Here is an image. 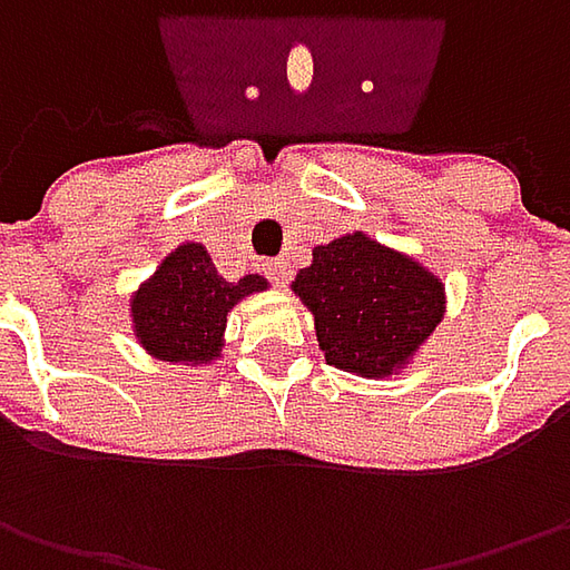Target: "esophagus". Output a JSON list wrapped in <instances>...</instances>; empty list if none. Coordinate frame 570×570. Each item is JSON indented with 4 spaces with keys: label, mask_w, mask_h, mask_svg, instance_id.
I'll list each match as a JSON object with an SVG mask.
<instances>
[{
    "label": "esophagus",
    "mask_w": 570,
    "mask_h": 570,
    "mask_svg": "<svg viewBox=\"0 0 570 570\" xmlns=\"http://www.w3.org/2000/svg\"><path fill=\"white\" fill-rule=\"evenodd\" d=\"M263 269H266V275H269V282H273L275 288H285L288 278H292V266L288 263H278V259H269Z\"/></svg>",
    "instance_id": "obj_1"
}]
</instances>
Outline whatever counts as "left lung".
Masks as SVG:
<instances>
[{"label":"left lung","mask_w":570,"mask_h":570,"mask_svg":"<svg viewBox=\"0 0 570 570\" xmlns=\"http://www.w3.org/2000/svg\"><path fill=\"white\" fill-rule=\"evenodd\" d=\"M292 292L314 314L326 364L358 377H393L444 320V282L364 230L314 247Z\"/></svg>","instance_id":"8db88e82"}]
</instances>
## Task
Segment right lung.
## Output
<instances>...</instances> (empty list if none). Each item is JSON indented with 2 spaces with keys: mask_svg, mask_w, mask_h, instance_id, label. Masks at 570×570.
<instances>
[{
  "mask_svg": "<svg viewBox=\"0 0 570 570\" xmlns=\"http://www.w3.org/2000/svg\"><path fill=\"white\" fill-rule=\"evenodd\" d=\"M266 288L263 275L222 278L206 247L187 240L167 253L155 275L129 297L132 333L158 362L212 364L222 358L234 304Z\"/></svg>",
  "mask_w": 570,
  "mask_h": 570,
  "instance_id": "1",
  "label": "right lung"
}]
</instances>
